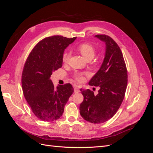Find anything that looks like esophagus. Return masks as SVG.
I'll return each instance as SVG.
<instances>
[{"instance_id": "34e87169", "label": "esophagus", "mask_w": 153, "mask_h": 153, "mask_svg": "<svg viewBox=\"0 0 153 153\" xmlns=\"http://www.w3.org/2000/svg\"><path fill=\"white\" fill-rule=\"evenodd\" d=\"M74 92H75V93H78V92H80V89H79V88L78 87V86L74 87Z\"/></svg>"}]
</instances>
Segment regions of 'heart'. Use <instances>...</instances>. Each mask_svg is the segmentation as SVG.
Returning a JSON list of instances; mask_svg holds the SVG:
<instances>
[{"label":"heart","instance_id":"b5f03b06","mask_svg":"<svg viewBox=\"0 0 153 153\" xmlns=\"http://www.w3.org/2000/svg\"><path fill=\"white\" fill-rule=\"evenodd\" d=\"M78 50L79 51L85 59L89 58L92 59L95 55V49L93 46H92L89 43H84L80 44L77 48ZM69 59V53L65 52L62 55V61L64 62H66ZM75 79L78 82H82L84 80V76L81 73H76L75 75Z\"/></svg>","mask_w":153,"mask_h":153}]
</instances>
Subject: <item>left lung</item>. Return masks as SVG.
<instances>
[{"label":"left lung","instance_id":"1","mask_svg":"<svg viewBox=\"0 0 153 153\" xmlns=\"http://www.w3.org/2000/svg\"><path fill=\"white\" fill-rule=\"evenodd\" d=\"M105 43L103 61L89 85L99 87L94 95L89 89H80L84 101L80 105L81 116L91 123H103L116 114L124 98L128 74L123 55L118 45L106 35H96Z\"/></svg>","mask_w":153,"mask_h":153}]
</instances>
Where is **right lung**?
Returning a JSON list of instances; mask_svg holds the SVG:
<instances>
[{
	"mask_svg": "<svg viewBox=\"0 0 153 153\" xmlns=\"http://www.w3.org/2000/svg\"><path fill=\"white\" fill-rule=\"evenodd\" d=\"M76 37H48L32 50L22 75V89L32 112L43 121H53L62 116L64 106L73 93L70 84L56 89L50 79L52 73L62 66V55Z\"/></svg>",
	"mask_w": 153,
	"mask_h": 153,
	"instance_id": "obj_1",
	"label": "right lung"
}]
</instances>
